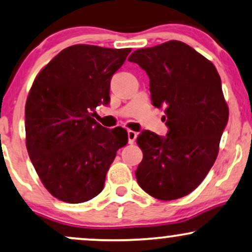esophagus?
Segmentation results:
<instances>
[{
    "label": "esophagus",
    "mask_w": 252,
    "mask_h": 252,
    "mask_svg": "<svg viewBox=\"0 0 252 252\" xmlns=\"http://www.w3.org/2000/svg\"><path fill=\"white\" fill-rule=\"evenodd\" d=\"M136 137H137V132L134 131V130H128V142H129V144L134 143Z\"/></svg>",
    "instance_id": "esophagus-1"
}]
</instances>
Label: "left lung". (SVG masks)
I'll return each mask as SVG.
<instances>
[{
    "mask_svg": "<svg viewBox=\"0 0 252 252\" xmlns=\"http://www.w3.org/2000/svg\"><path fill=\"white\" fill-rule=\"evenodd\" d=\"M147 71L151 102L165 108L166 137L143 131L137 144L143 159L136 170L139 187L150 196L171 201L196 189L220 150L229 108L217 69L181 41L134 51L128 59Z\"/></svg>",
    "mask_w": 252,
    "mask_h": 252,
    "instance_id": "obj_1",
    "label": "left lung"
}]
</instances>
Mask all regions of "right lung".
<instances>
[{
	"instance_id": "obj_1",
	"label": "right lung",
	"mask_w": 252,
	"mask_h": 252,
	"mask_svg": "<svg viewBox=\"0 0 252 252\" xmlns=\"http://www.w3.org/2000/svg\"><path fill=\"white\" fill-rule=\"evenodd\" d=\"M130 48L75 44L36 76L26 103V145L39 180L60 201L83 203L98 195L126 129L109 130L92 117L110 102V80Z\"/></svg>"
}]
</instances>
